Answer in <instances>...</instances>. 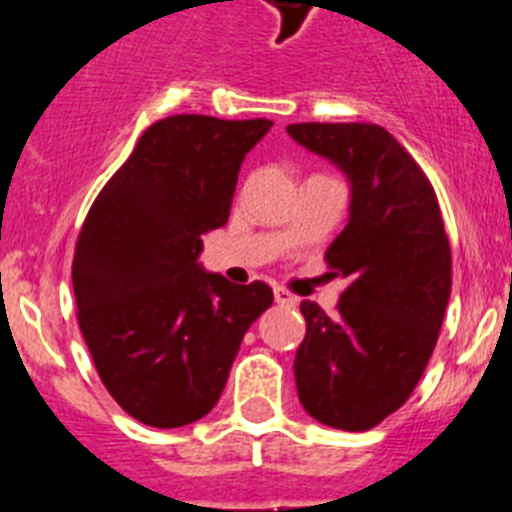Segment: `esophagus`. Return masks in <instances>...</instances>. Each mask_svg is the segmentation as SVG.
Segmentation results:
<instances>
[{
  "instance_id": "34e87169",
  "label": "esophagus",
  "mask_w": 512,
  "mask_h": 512,
  "mask_svg": "<svg viewBox=\"0 0 512 512\" xmlns=\"http://www.w3.org/2000/svg\"><path fill=\"white\" fill-rule=\"evenodd\" d=\"M275 304L278 306H296V296H291L283 288H275Z\"/></svg>"
}]
</instances>
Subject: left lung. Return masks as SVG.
Wrapping results in <instances>:
<instances>
[{
  "mask_svg": "<svg viewBox=\"0 0 512 512\" xmlns=\"http://www.w3.org/2000/svg\"><path fill=\"white\" fill-rule=\"evenodd\" d=\"M286 131L350 185L348 224L324 255L348 288L337 317L301 301L296 391L314 420L358 433L397 412L428 366L451 299V247L428 177L389 131L371 123Z\"/></svg>",
  "mask_w": 512,
  "mask_h": 512,
  "instance_id": "left-lung-1",
  "label": "left lung"
}]
</instances>
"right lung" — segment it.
<instances>
[{
    "label": "right lung",
    "instance_id": "obj_1",
    "mask_svg": "<svg viewBox=\"0 0 512 512\" xmlns=\"http://www.w3.org/2000/svg\"><path fill=\"white\" fill-rule=\"evenodd\" d=\"M273 121L172 115L144 131L92 203L71 283L102 384L131 417L180 428L216 407L244 332L273 304L201 262L247 151Z\"/></svg>",
    "mask_w": 512,
    "mask_h": 512
}]
</instances>
